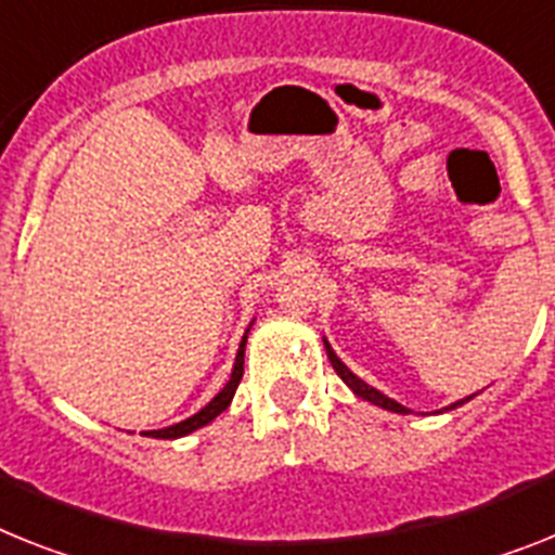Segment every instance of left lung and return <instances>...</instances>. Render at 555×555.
<instances>
[{
    "instance_id": "obj_1",
    "label": "left lung",
    "mask_w": 555,
    "mask_h": 555,
    "mask_svg": "<svg viewBox=\"0 0 555 555\" xmlns=\"http://www.w3.org/2000/svg\"><path fill=\"white\" fill-rule=\"evenodd\" d=\"M324 347H327V358H330V364H333V370L338 372V375H341V380H344V384H347L349 389H352V392L358 395V398L370 400V403H375V406H384V409H389V412L409 414V409H406V406H400L398 400L386 398L384 392H378V389H372V386H370V384H364V380L358 378V375H352V372H349L347 366L341 364V358L335 356L333 349H330V344H327V341H324ZM465 400H472V398H465ZM465 400H457V403H451L449 409H457V406H463Z\"/></svg>"
}]
</instances>
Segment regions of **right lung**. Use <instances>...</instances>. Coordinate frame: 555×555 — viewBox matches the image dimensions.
Segmentation results:
<instances>
[{
	"mask_svg": "<svg viewBox=\"0 0 555 555\" xmlns=\"http://www.w3.org/2000/svg\"><path fill=\"white\" fill-rule=\"evenodd\" d=\"M245 341H248V335H242V344H240V352H236V364H234V372H231V380L222 386V392L217 395V398H214L206 409H199L194 417H189V421H183V423H177V426L160 428V431H149V435L160 437V440H175V437L191 435L194 428L206 426V423H211L217 414L225 412L228 403H231V398H234L236 386H240V380H242V364H245Z\"/></svg>",
	"mask_w": 555,
	"mask_h": 555,
	"instance_id": "add662e5",
	"label": "right lung"
}]
</instances>
